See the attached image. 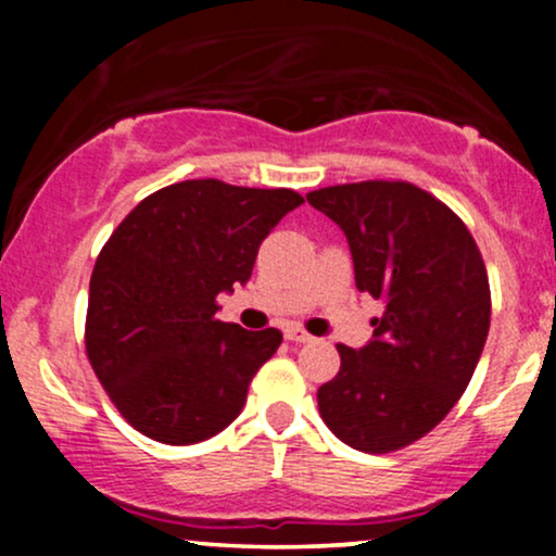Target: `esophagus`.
Returning a JSON list of instances; mask_svg holds the SVG:
<instances>
[{"instance_id":"1","label":"esophagus","mask_w":556,"mask_h":556,"mask_svg":"<svg viewBox=\"0 0 556 556\" xmlns=\"http://www.w3.org/2000/svg\"><path fill=\"white\" fill-rule=\"evenodd\" d=\"M285 337H287V340H290V342H311V340H314V337H311L308 331L300 329V327H287V329H285Z\"/></svg>"}]
</instances>
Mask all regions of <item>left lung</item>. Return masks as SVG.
<instances>
[{
	"label": "left lung",
	"instance_id": "left-lung-1",
	"mask_svg": "<svg viewBox=\"0 0 556 556\" xmlns=\"http://www.w3.org/2000/svg\"><path fill=\"white\" fill-rule=\"evenodd\" d=\"M305 198L348 238L358 290L384 303L366 348L337 344L342 366L318 387V413L353 450H402L444 420L483 353L481 251L460 216L410 182L331 185Z\"/></svg>",
	"mask_w": 556,
	"mask_h": 556
}]
</instances>
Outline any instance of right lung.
Segmentation results:
<instances>
[{
    "label": "right lung",
    "instance_id": "add662e5",
    "mask_svg": "<svg viewBox=\"0 0 556 556\" xmlns=\"http://www.w3.org/2000/svg\"><path fill=\"white\" fill-rule=\"evenodd\" d=\"M300 203L287 188L185 180L119 222L91 274L86 353L132 429L195 444L240 416L282 331L219 321L216 298L251 279L258 245Z\"/></svg>",
    "mask_w": 556,
    "mask_h": 556
}]
</instances>
